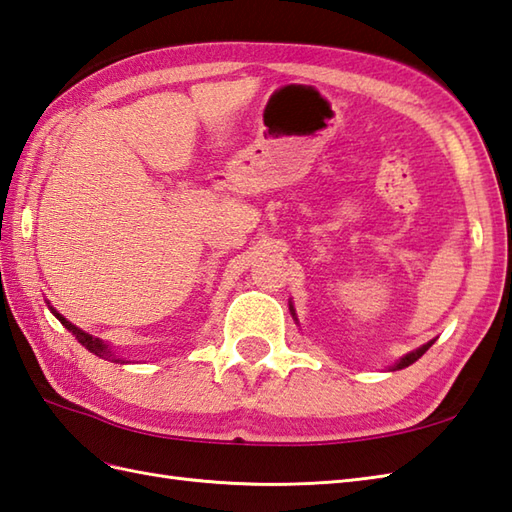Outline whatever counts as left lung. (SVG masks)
I'll return each mask as SVG.
<instances>
[{
  "mask_svg": "<svg viewBox=\"0 0 512 512\" xmlns=\"http://www.w3.org/2000/svg\"><path fill=\"white\" fill-rule=\"evenodd\" d=\"M290 314H292V318H294V323L299 325V318H296V312H294V305H292V303H290ZM432 344H434V340H430L427 344H423V347H419L417 351H412V353H408V355H403V358H401L399 362H395L392 366H388V371H399V368H406V366L414 364V362H417V360L421 358V355H423L427 349L432 347Z\"/></svg>",
  "mask_w": 512,
  "mask_h": 512,
  "instance_id": "8db88e82",
  "label": "left lung"
}]
</instances>
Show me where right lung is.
I'll return each instance as SVG.
<instances>
[{"mask_svg":"<svg viewBox=\"0 0 512 512\" xmlns=\"http://www.w3.org/2000/svg\"><path fill=\"white\" fill-rule=\"evenodd\" d=\"M47 307H50V312H52V314H54L58 320H61L63 327L71 331V336H76V340L82 344V347L89 349L93 355H98V358H104V360H111V362H126V360H122V358H111L109 342H102L100 338H93L91 334H87V331H82V329H78L76 325H71L69 320H67L65 316L58 314V312L54 310V307H52L50 303H47Z\"/></svg>","mask_w":512,"mask_h":512,"instance_id":"1","label":"right lung"}]
</instances>
